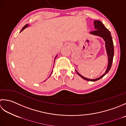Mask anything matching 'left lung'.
<instances>
[{"mask_svg":"<svg viewBox=\"0 0 126 126\" xmlns=\"http://www.w3.org/2000/svg\"><path fill=\"white\" fill-rule=\"evenodd\" d=\"M94 29L96 30L91 32L90 33L92 35L98 36L99 37H101L102 38H103V39L104 40L105 43H106V45H105V46H106L107 53L108 55V66L107 70L106 71V72L101 77H99V78H97L94 79H90L85 78L84 77L80 75V74L76 70L78 75L81 77L82 78L86 80L91 81H94L99 80V79L102 78V77H103L107 73H108V72L111 67L114 54L113 41H112L111 34H110L109 30L107 29V28L105 27L104 24H103L101 21H99V20H94Z\"/></svg>","mask_w":126,"mask_h":126,"instance_id":"8db88e82","label":"left lung"}]
</instances>
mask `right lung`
Returning a JSON list of instances; mask_svg holds the SVG:
<instances>
[{
  "label": "right lung",
  "instance_id": "add662e5",
  "mask_svg": "<svg viewBox=\"0 0 126 126\" xmlns=\"http://www.w3.org/2000/svg\"><path fill=\"white\" fill-rule=\"evenodd\" d=\"M28 26H29V25H28V24H26V25H25V26L23 27V28H22V29L21 30V31H20V32H22V31H23V30L24 29H25V28H27V27H28ZM56 56H57V55H56V56H55V59H56ZM50 77V76H49Z\"/></svg>",
  "mask_w": 126,
  "mask_h": 126
}]
</instances>
